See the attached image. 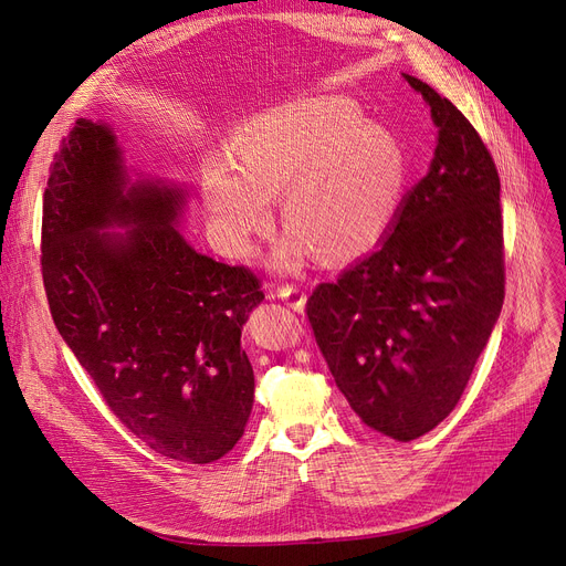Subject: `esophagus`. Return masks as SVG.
<instances>
[{
    "label": "esophagus",
    "instance_id": "1",
    "mask_svg": "<svg viewBox=\"0 0 566 566\" xmlns=\"http://www.w3.org/2000/svg\"><path fill=\"white\" fill-rule=\"evenodd\" d=\"M276 297L283 300L295 311H304V306H306V292L302 285H281V287H276Z\"/></svg>",
    "mask_w": 566,
    "mask_h": 566
}]
</instances>
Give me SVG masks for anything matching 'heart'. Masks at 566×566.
I'll list each match as a JSON object with an SVG mask.
<instances>
[{
	"mask_svg": "<svg viewBox=\"0 0 566 566\" xmlns=\"http://www.w3.org/2000/svg\"><path fill=\"white\" fill-rule=\"evenodd\" d=\"M232 154L207 157L199 171L213 241L230 258L251 255L281 195L292 232L276 245L274 264L287 271L313 251L325 262L371 251L392 228L409 174L395 134L367 123L344 97L255 113L237 127Z\"/></svg>",
	"mask_w": 566,
	"mask_h": 566,
	"instance_id": "b5f03b06",
	"label": "heart"
}]
</instances>
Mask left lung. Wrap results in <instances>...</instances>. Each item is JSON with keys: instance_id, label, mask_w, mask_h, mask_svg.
<instances>
[{"instance_id": "1", "label": "left lung", "mask_w": 566, "mask_h": 566, "mask_svg": "<svg viewBox=\"0 0 566 566\" xmlns=\"http://www.w3.org/2000/svg\"><path fill=\"white\" fill-rule=\"evenodd\" d=\"M439 127L432 165L374 253L321 283L306 315L359 420L413 441L455 409L504 304L500 174L462 111L403 74Z\"/></svg>"}]
</instances>
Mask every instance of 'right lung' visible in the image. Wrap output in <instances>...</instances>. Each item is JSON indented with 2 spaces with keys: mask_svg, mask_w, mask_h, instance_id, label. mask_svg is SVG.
<instances>
[{
  "mask_svg": "<svg viewBox=\"0 0 566 566\" xmlns=\"http://www.w3.org/2000/svg\"><path fill=\"white\" fill-rule=\"evenodd\" d=\"M184 205L165 180H132L113 129L78 118L43 192L41 274L60 336L116 418L155 453L209 464L251 418L241 329L264 292L251 269L195 251L176 230Z\"/></svg>",
  "mask_w": 566,
  "mask_h": 566,
  "instance_id": "right-lung-1",
  "label": "right lung"
}]
</instances>
